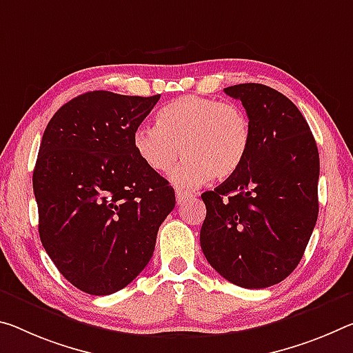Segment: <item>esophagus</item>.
<instances>
[{"label": "esophagus", "instance_id": "34e87169", "mask_svg": "<svg viewBox=\"0 0 353 353\" xmlns=\"http://www.w3.org/2000/svg\"><path fill=\"white\" fill-rule=\"evenodd\" d=\"M190 196H193V194L185 192V190H179V188L176 190V201H177V204H182L183 201H185Z\"/></svg>", "mask_w": 353, "mask_h": 353}]
</instances>
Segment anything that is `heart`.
Masks as SVG:
<instances>
[{
    "label": "heart",
    "mask_w": 353,
    "mask_h": 353,
    "mask_svg": "<svg viewBox=\"0 0 353 353\" xmlns=\"http://www.w3.org/2000/svg\"><path fill=\"white\" fill-rule=\"evenodd\" d=\"M157 125L138 127L133 146L155 172L170 171L182 152L185 160L171 174L181 187L236 174L251 146V124L245 111L236 103L209 97L172 100L159 111Z\"/></svg>",
    "instance_id": "heart-1"
}]
</instances>
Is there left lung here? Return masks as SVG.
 Segmentation results:
<instances>
[{"mask_svg":"<svg viewBox=\"0 0 353 353\" xmlns=\"http://www.w3.org/2000/svg\"><path fill=\"white\" fill-rule=\"evenodd\" d=\"M242 102L251 124L243 165L201 194L207 214L201 248L229 283L273 286L303 257L319 214V150L297 106L259 83L225 88Z\"/></svg>","mask_w":353,"mask_h":353,"instance_id":"8db88e82","label":"left lung"}]
</instances>
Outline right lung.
Instances as JSON below:
<instances>
[{"label": "right lung", "instance_id": "add662e5", "mask_svg": "<svg viewBox=\"0 0 353 353\" xmlns=\"http://www.w3.org/2000/svg\"><path fill=\"white\" fill-rule=\"evenodd\" d=\"M160 96L81 94L43 132L32 172L39 236L67 281L91 295L132 283L174 209V188L139 159L133 133Z\"/></svg>", "mask_w": 353, "mask_h": 353}]
</instances>
